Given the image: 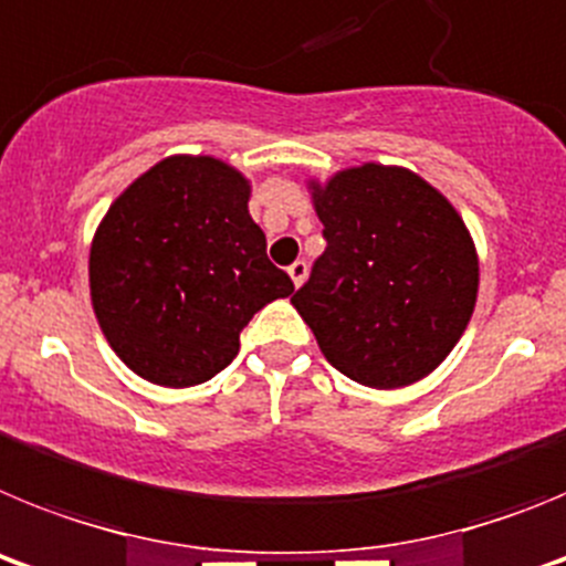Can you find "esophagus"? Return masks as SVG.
I'll list each match as a JSON object with an SVG mask.
<instances>
[{"mask_svg":"<svg viewBox=\"0 0 566 566\" xmlns=\"http://www.w3.org/2000/svg\"><path fill=\"white\" fill-rule=\"evenodd\" d=\"M308 274V263L306 260H294L292 266H289V277L294 280V286H303V280Z\"/></svg>","mask_w":566,"mask_h":566,"instance_id":"1","label":"esophagus"}]
</instances>
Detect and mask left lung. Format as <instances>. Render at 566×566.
Wrapping results in <instances>:
<instances>
[{
    "mask_svg": "<svg viewBox=\"0 0 566 566\" xmlns=\"http://www.w3.org/2000/svg\"><path fill=\"white\" fill-rule=\"evenodd\" d=\"M326 252L292 297L319 352L368 388H402L453 352L476 306L468 227L417 172L382 164L312 181Z\"/></svg>",
    "mask_w": 566,
    "mask_h": 566,
    "instance_id": "left-lung-1",
    "label": "left lung"
}]
</instances>
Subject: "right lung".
I'll return each mask as SVG.
<instances>
[{
	"mask_svg": "<svg viewBox=\"0 0 566 566\" xmlns=\"http://www.w3.org/2000/svg\"><path fill=\"white\" fill-rule=\"evenodd\" d=\"M249 181L209 155H172L113 201L90 247V297L129 371L187 388L223 371L240 332L294 283L266 258Z\"/></svg>",
	"mask_w": 566,
	"mask_h": 566,
	"instance_id": "1",
	"label": "right lung"
}]
</instances>
